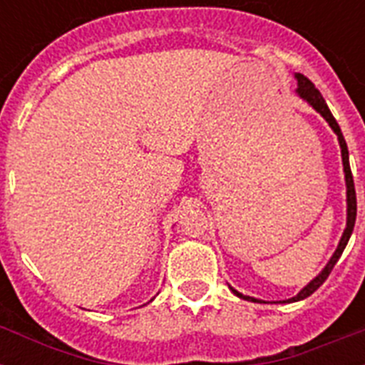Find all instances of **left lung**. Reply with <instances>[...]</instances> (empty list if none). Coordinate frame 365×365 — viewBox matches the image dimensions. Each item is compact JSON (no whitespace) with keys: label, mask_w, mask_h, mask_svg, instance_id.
<instances>
[{"label":"left lung","mask_w":365,"mask_h":365,"mask_svg":"<svg viewBox=\"0 0 365 365\" xmlns=\"http://www.w3.org/2000/svg\"><path fill=\"white\" fill-rule=\"evenodd\" d=\"M295 77H297V94H299L303 100H307V102H309V104H311L312 108H314V110H317L318 113H320V115H322L324 119L329 123V126L334 128V132L337 134V138H339L341 157H343V168H345V180H346V229H345V233H343V237H341V242H339V246H337V250H335V254L331 255V259L328 261V265L324 267V271L320 272V274H318L314 280H311V282L307 284L305 288L301 289L299 294L288 301L305 299V297H309L311 294H314V292H317V289L320 288L324 282H326V278L329 277V272H331V269H334L335 263H337V259H339L341 254H343V250H345L346 242H349V239H351L352 229H354V222H356V191H354V180H352L351 165H349V148H346V142H345V138H343V132H341L339 125H337V121H335V117L331 115V111H329L328 104H326V100L322 98L320 91H318V88L314 87V85H312V83L309 81L305 76L297 73ZM233 294H237L239 297H242V299L254 301V303L257 301V299H254V297H248V295L239 294L237 289H233Z\"/></svg>","instance_id":"1"}]
</instances>
